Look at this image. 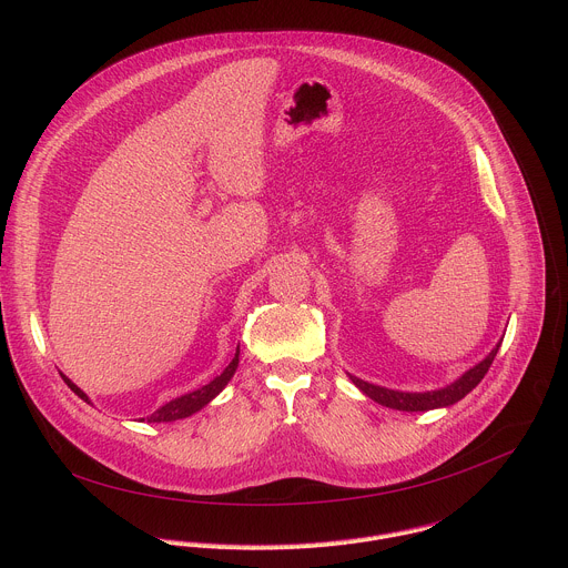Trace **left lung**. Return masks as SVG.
<instances>
[{
	"instance_id": "obj_1",
	"label": "left lung",
	"mask_w": 568,
	"mask_h": 568,
	"mask_svg": "<svg viewBox=\"0 0 568 568\" xmlns=\"http://www.w3.org/2000/svg\"><path fill=\"white\" fill-rule=\"evenodd\" d=\"M501 342L490 351V355L480 359L476 366H471L469 371H465L458 379H454L452 384L443 386V388H434V390H423V393H409V390H395V388H386V386H377L371 382H364L355 375L348 373L351 382L373 402L382 404V407L388 409H397V412H432V409H443V407H452L458 399H463L483 377L488 373L490 364L495 362L497 353H499Z\"/></svg>"
}]
</instances>
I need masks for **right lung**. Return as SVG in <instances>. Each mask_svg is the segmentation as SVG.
<instances>
[{"label": "right lung", "mask_w": 568, "mask_h": 568, "mask_svg": "<svg viewBox=\"0 0 568 568\" xmlns=\"http://www.w3.org/2000/svg\"><path fill=\"white\" fill-rule=\"evenodd\" d=\"M237 362H240V348H235V355H233V359L229 362V366H226L220 375H215L209 384H204V386H200V388H195V390H191V393H184V395H180V397L166 402L164 407H159V409H156L152 416H148L145 420H148V423H173V420H182V418H189V416L197 414L202 407H206V404H209L213 397H217V395L222 393V388H224V386L229 384V379L233 377V373H235V368H237ZM60 375H62V373H60ZM62 379L67 382V386H69L80 399H85L88 404H92L85 390H80V388H78L69 377H64V375H62ZM141 420H143V418H141Z\"/></svg>", "instance_id": "obj_1"}]
</instances>
